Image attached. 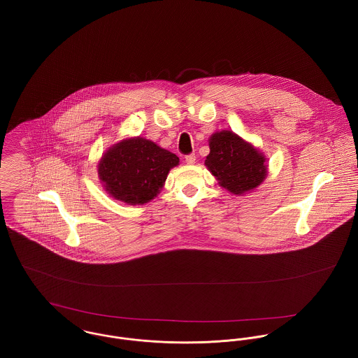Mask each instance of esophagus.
<instances>
[{"mask_svg":"<svg viewBox=\"0 0 358 358\" xmlns=\"http://www.w3.org/2000/svg\"><path fill=\"white\" fill-rule=\"evenodd\" d=\"M196 159H197L196 154H189V155H186V157H185V161H186L189 165H193V164L196 162Z\"/></svg>","mask_w":358,"mask_h":358,"instance_id":"esophagus-1","label":"esophagus"}]
</instances>
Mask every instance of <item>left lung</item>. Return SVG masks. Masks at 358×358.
<instances>
[{"instance_id": "obj_1", "label": "left lung", "mask_w": 358, "mask_h": 358, "mask_svg": "<svg viewBox=\"0 0 358 358\" xmlns=\"http://www.w3.org/2000/svg\"><path fill=\"white\" fill-rule=\"evenodd\" d=\"M209 150L205 165L219 186L233 194L254 190L267 176L264 155L231 131L212 134Z\"/></svg>"}]
</instances>
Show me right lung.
Returning <instances> with one entry per match:
<instances>
[{
	"label": "right lung",
	"mask_w": 358,
	"mask_h": 358,
	"mask_svg": "<svg viewBox=\"0 0 358 358\" xmlns=\"http://www.w3.org/2000/svg\"><path fill=\"white\" fill-rule=\"evenodd\" d=\"M179 157L141 136L122 139L103 154L98 173L106 192L128 205L149 203L162 189Z\"/></svg>",
	"instance_id": "obj_1"
}]
</instances>
